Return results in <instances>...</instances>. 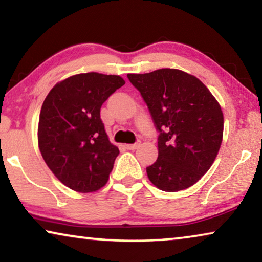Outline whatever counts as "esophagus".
Wrapping results in <instances>:
<instances>
[{
  "label": "esophagus",
  "mask_w": 262,
  "mask_h": 262,
  "mask_svg": "<svg viewBox=\"0 0 262 262\" xmlns=\"http://www.w3.org/2000/svg\"><path fill=\"white\" fill-rule=\"evenodd\" d=\"M139 146H140V142H136L134 144H126V148L128 150H135L138 149Z\"/></svg>",
  "instance_id": "obj_1"
}]
</instances>
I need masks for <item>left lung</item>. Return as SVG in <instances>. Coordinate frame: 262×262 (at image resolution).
<instances>
[{"label":"left lung","instance_id":"8db88e82","mask_svg":"<svg viewBox=\"0 0 262 262\" xmlns=\"http://www.w3.org/2000/svg\"><path fill=\"white\" fill-rule=\"evenodd\" d=\"M127 76L141 93L160 132L159 156L147 167L148 179L163 192L189 188L208 171L220 149V104L198 77L180 69Z\"/></svg>","mask_w":262,"mask_h":262}]
</instances>
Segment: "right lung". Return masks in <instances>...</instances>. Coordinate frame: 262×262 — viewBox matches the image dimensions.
I'll list each match as a JSON object with an SVG mask.
<instances>
[{"label":"right lung","instance_id":"add662e5","mask_svg":"<svg viewBox=\"0 0 262 262\" xmlns=\"http://www.w3.org/2000/svg\"><path fill=\"white\" fill-rule=\"evenodd\" d=\"M124 83L119 75L76 74L57 82L43 101L38 148L53 174L75 192H96L108 181L120 151L109 141L100 109Z\"/></svg>","mask_w":262,"mask_h":262}]
</instances>
